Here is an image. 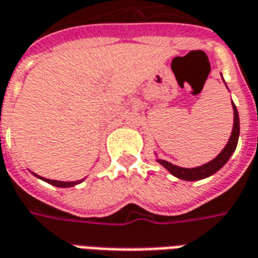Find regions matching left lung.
Returning a JSON list of instances; mask_svg holds the SVG:
<instances>
[{"mask_svg":"<svg viewBox=\"0 0 258 258\" xmlns=\"http://www.w3.org/2000/svg\"><path fill=\"white\" fill-rule=\"evenodd\" d=\"M232 108H234V129H232L231 137H229V140L228 143H227V146L224 147V150L220 152L219 155L214 158L213 161H210L209 163H205L202 166H198V168L192 169L180 168V166L172 165L170 162H166V161H163V159H158V162L161 163L163 168L168 169L173 176L181 178V180H187V181H195V180H201V178L209 177V176H212L213 173L220 170V169L223 168L225 163H227L229 157L232 155V152L235 151L236 144H238V137H239V115H238V110H236V107H235L234 103H232Z\"/></svg>","mask_w":258,"mask_h":258,"instance_id":"left-lung-1","label":"left lung"}]
</instances>
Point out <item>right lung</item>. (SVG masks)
<instances>
[{
  "mask_svg": "<svg viewBox=\"0 0 258 258\" xmlns=\"http://www.w3.org/2000/svg\"><path fill=\"white\" fill-rule=\"evenodd\" d=\"M37 177H39V176H37ZM42 180H45L46 183L52 184V185H56V187H61V188L73 187V185H75V184H78L82 181V180H80V181H57V180H49V178H44V177H42Z\"/></svg>",
  "mask_w": 258,
  "mask_h": 258,
  "instance_id": "right-lung-1",
  "label": "right lung"
}]
</instances>
